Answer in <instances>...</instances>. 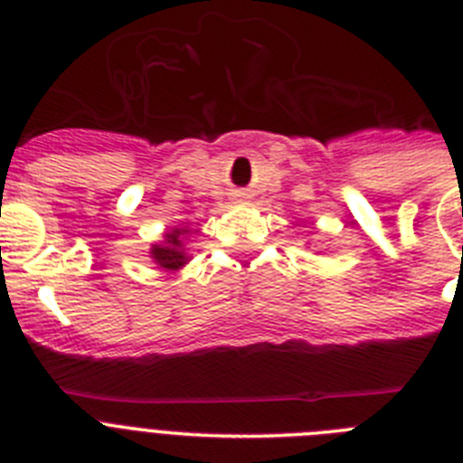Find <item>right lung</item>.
<instances>
[{
	"label": "right lung",
	"mask_w": 463,
	"mask_h": 463,
	"mask_svg": "<svg viewBox=\"0 0 463 463\" xmlns=\"http://www.w3.org/2000/svg\"><path fill=\"white\" fill-rule=\"evenodd\" d=\"M191 232L194 231H191L189 226H175L173 231L165 232L164 240L152 244V247H149V258L154 260V265L168 274L180 272L186 262L191 260L189 249H186L184 244V240Z\"/></svg>",
	"instance_id": "1"
}]
</instances>
